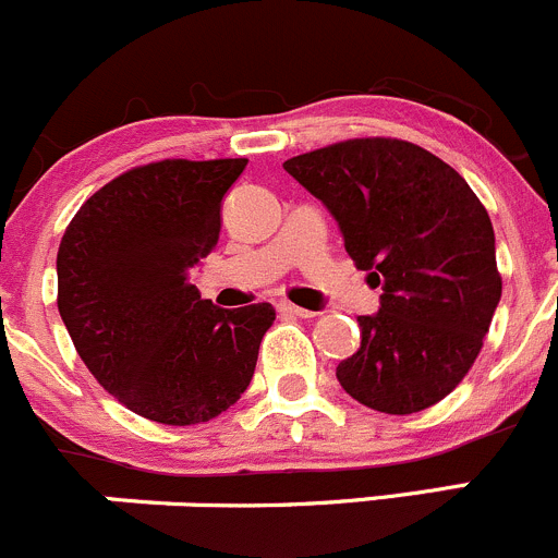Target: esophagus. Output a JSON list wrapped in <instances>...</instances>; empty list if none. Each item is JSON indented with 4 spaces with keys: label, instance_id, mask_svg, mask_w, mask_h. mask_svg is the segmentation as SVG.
I'll use <instances>...</instances> for the list:
<instances>
[{
    "label": "esophagus",
    "instance_id": "1",
    "mask_svg": "<svg viewBox=\"0 0 558 558\" xmlns=\"http://www.w3.org/2000/svg\"><path fill=\"white\" fill-rule=\"evenodd\" d=\"M277 308L281 314H292V317H312L314 314V312H308V308L295 306V303H290V301H279Z\"/></svg>",
    "mask_w": 558,
    "mask_h": 558
}]
</instances>
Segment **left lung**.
<instances>
[{
	"mask_svg": "<svg viewBox=\"0 0 558 558\" xmlns=\"http://www.w3.org/2000/svg\"><path fill=\"white\" fill-rule=\"evenodd\" d=\"M330 211L344 250L383 284L361 314V347L336 366L341 388L388 415L442 401L472 368L501 298L488 211L426 148L357 137L284 162Z\"/></svg>",
	"mask_w": 558,
	"mask_h": 558,
	"instance_id": "8db88e82",
	"label": "left lung"
}]
</instances>
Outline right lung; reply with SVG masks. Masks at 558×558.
I'll return each mask as SVG.
<instances>
[{"label":"right lung","instance_id":"1","mask_svg":"<svg viewBox=\"0 0 558 558\" xmlns=\"http://www.w3.org/2000/svg\"><path fill=\"white\" fill-rule=\"evenodd\" d=\"M246 159H162L81 206L57 255L59 314L86 368L126 410L206 423L241 399L271 303L219 308L190 281L217 246L222 201Z\"/></svg>","mask_w":558,"mask_h":558}]
</instances>
